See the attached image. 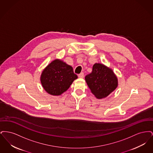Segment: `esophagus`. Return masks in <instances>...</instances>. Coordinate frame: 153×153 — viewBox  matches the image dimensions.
Here are the masks:
<instances>
[{
    "mask_svg": "<svg viewBox=\"0 0 153 153\" xmlns=\"http://www.w3.org/2000/svg\"><path fill=\"white\" fill-rule=\"evenodd\" d=\"M79 78H81V79H82V78H84V73H81L80 74H79Z\"/></svg>",
    "mask_w": 153,
    "mask_h": 153,
    "instance_id": "obj_1",
    "label": "esophagus"
}]
</instances>
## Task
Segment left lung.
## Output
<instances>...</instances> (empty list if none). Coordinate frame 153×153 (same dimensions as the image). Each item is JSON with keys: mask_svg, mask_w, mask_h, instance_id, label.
Here are the masks:
<instances>
[{"mask_svg": "<svg viewBox=\"0 0 153 153\" xmlns=\"http://www.w3.org/2000/svg\"><path fill=\"white\" fill-rule=\"evenodd\" d=\"M85 79L91 92L99 99L108 96L118 85L117 78L113 71L99 63L94 65L92 72Z\"/></svg>", "mask_w": 153, "mask_h": 153, "instance_id": "8db88e82", "label": "left lung"}]
</instances>
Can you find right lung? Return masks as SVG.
<instances>
[{
    "label": "right lung",
    "instance_id": "add662e5",
    "mask_svg": "<svg viewBox=\"0 0 153 153\" xmlns=\"http://www.w3.org/2000/svg\"><path fill=\"white\" fill-rule=\"evenodd\" d=\"M77 79L71 66L56 59L53 61L42 71L41 82L44 89L49 94L59 96L66 91Z\"/></svg>",
    "mask_w": 153,
    "mask_h": 153
}]
</instances>
